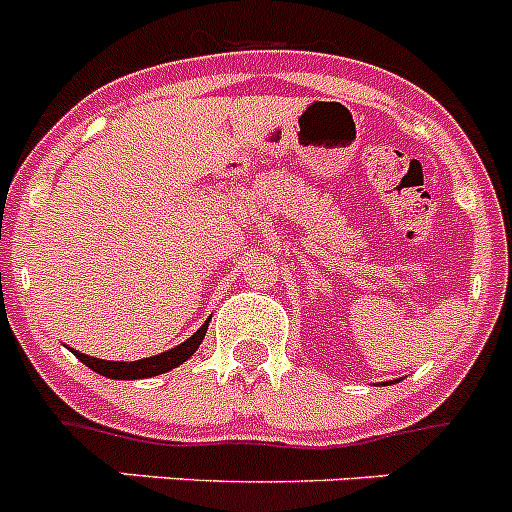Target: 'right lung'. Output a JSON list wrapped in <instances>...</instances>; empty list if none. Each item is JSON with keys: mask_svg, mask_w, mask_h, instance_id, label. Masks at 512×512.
<instances>
[{"mask_svg": "<svg viewBox=\"0 0 512 512\" xmlns=\"http://www.w3.org/2000/svg\"><path fill=\"white\" fill-rule=\"evenodd\" d=\"M207 325H210V318L200 325V330L189 336L187 341L179 343V346L169 348L164 354H156V356H148V359H138V361H104V359H94V356L81 354V351H74L76 359L81 364H87L92 372L102 374L107 379H146V377H158V374L171 372L176 369L179 364L189 359V356L200 348V343L205 341V333H207Z\"/></svg>", "mask_w": 512, "mask_h": 512, "instance_id": "right-lung-1", "label": "right lung"}]
</instances>
